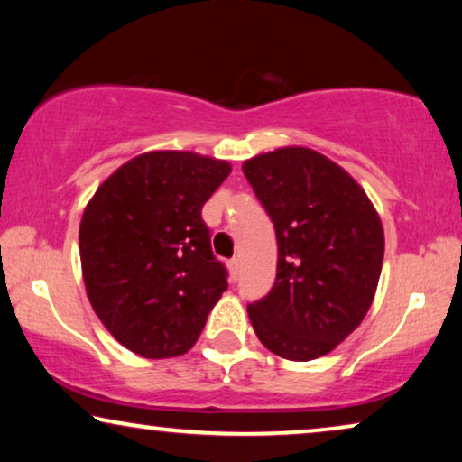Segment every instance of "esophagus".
Wrapping results in <instances>:
<instances>
[{"label": "esophagus", "mask_w": 462, "mask_h": 462, "mask_svg": "<svg viewBox=\"0 0 462 462\" xmlns=\"http://www.w3.org/2000/svg\"><path fill=\"white\" fill-rule=\"evenodd\" d=\"M229 271L233 277H237V271H239V258H231L229 261Z\"/></svg>", "instance_id": "34e87169"}]
</instances>
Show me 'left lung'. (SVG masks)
Instances as JSON below:
<instances>
[{
    "instance_id": "left-lung-1",
    "label": "left lung",
    "mask_w": 462,
    "mask_h": 462,
    "mask_svg": "<svg viewBox=\"0 0 462 462\" xmlns=\"http://www.w3.org/2000/svg\"><path fill=\"white\" fill-rule=\"evenodd\" d=\"M244 174L275 225L277 277L248 307L271 353L318 359L362 324L384 256L381 217L364 187L318 151L280 147L244 162Z\"/></svg>"
}]
</instances>
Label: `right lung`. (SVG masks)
Returning a JSON list of instances; mask_svg holds the SVG:
<instances>
[{
  "label": "right lung",
  "mask_w": 462,
  "mask_h": 462,
  "mask_svg": "<svg viewBox=\"0 0 462 462\" xmlns=\"http://www.w3.org/2000/svg\"><path fill=\"white\" fill-rule=\"evenodd\" d=\"M231 163L193 151H147L100 182L79 223L88 300L111 337L147 359L198 343L226 290L201 208Z\"/></svg>",
  "instance_id": "obj_1"
}]
</instances>
